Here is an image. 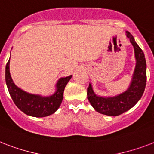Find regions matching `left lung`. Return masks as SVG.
<instances>
[{
  "mask_svg": "<svg viewBox=\"0 0 154 154\" xmlns=\"http://www.w3.org/2000/svg\"><path fill=\"white\" fill-rule=\"evenodd\" d=\"M126 35L134 47L136 65L129 87L122 93L113 97L97 96L89 83L87 96L91 105L97 112L109 116H117L135 105L143 95L146 84V62L144 53L129 32Z\"/></svg>",
  "mask_w": 154,
  "mask_h": 154,
  "instance_id": "obj_1",
  "label": "left lung"
}]
</instances>
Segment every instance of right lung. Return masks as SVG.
Here are the masks:
<instances>
[{"label": "right lung", "mask_w": 154, "mask_h": 154, "mask_svg": "<svg viewBox=\"0 0 154 154\" xmlns=\"http://www.w3.org/2000/svg\"><path fill=\"white\" fill-rule=\"evenodd\" d=\"M9 63L10 58L5 67L6 85L16 107L27 116L38 118L46 117L54 113L62 103L65 87L71 79L72 75L61 77L55 85V92L51 96L43 97L28 93L17 87L10 74Z\"/></svg>", "instance_id": "obj_1"}]
</instances>
